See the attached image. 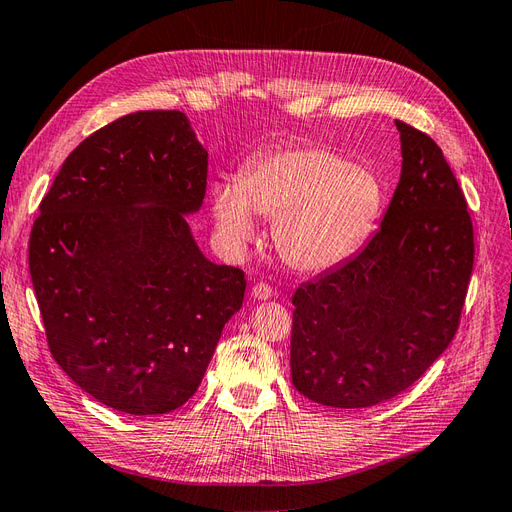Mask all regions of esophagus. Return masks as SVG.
Listing matches in <instances>:
<instances>
[{"mask_svg": "<svg viewBox=\"0 0 512 512\" xmlns=\"http://www.w3.org/2000/svg\"><path fill=\"white\" fill-rule=\"evenodd\" d=\"M252 297L258 299V301H267V299L273 297V288L267 282H258L252 288Z\"/></svg>", "mask_w": 512, "mask_h": 512, "instance_id": "1", "label": "esophagus"}]
</instances>
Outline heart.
<instances>
[{
  "label": "heart",
  "mask_w": 512,
  "mask_h": 512,
  "mask_svg": "<svg viewBox=\"0 0 512 512\" xmlns=\"http://www.w3.org/2000/svg\"><path fill=\"white\" fill-rule=\"evenodd\" d=\"M380 205L378 179L322 145L262 151L237 183L213 190L215 222L232 245L254 239L256 213L273 220L277 254L301 273L327 271L359 250Z\"/></svg>",
  "instance_id": "1"
}]
</instances>
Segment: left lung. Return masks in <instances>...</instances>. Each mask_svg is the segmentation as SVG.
Masks as SVG:
<instances>
[{
  "mask_svg": "<svg viewBox=\"0 0 512 512\" xmlns=\"http://www.w3.org/2000/svg\"><path fill=\"white\" fill-rule=\"evenodd\" d=\"M395 126L404 160L380 230L292 294V384L322 406L369 408L410 389L453 342L466 303V196L431 136Z\"/></svg>",
  "mask_w": 512,
  "mask_h": 512,
  "instance_id": "obj_1",
  "label": "left lung"
}]
</instances>
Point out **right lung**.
<instances>
[{
    "label": "right lung",
    "instance_id": "obj_1",
    "mask_svg": "<svg viewBox=\"0 0 512 512\" xmlns=\"http://www.w3.org/2000/svg\"><path fill=\"white\" fill-rule=\"evenodd\" d=\"M207 168L183 113L138 111L89 134L42 198L29 273L46 344L108 408H181L241 309L245 273L200 254L183 215Z\"/></svg>",
    "mask_w": 512,
    "mask_h": 512
}]
</instances>
